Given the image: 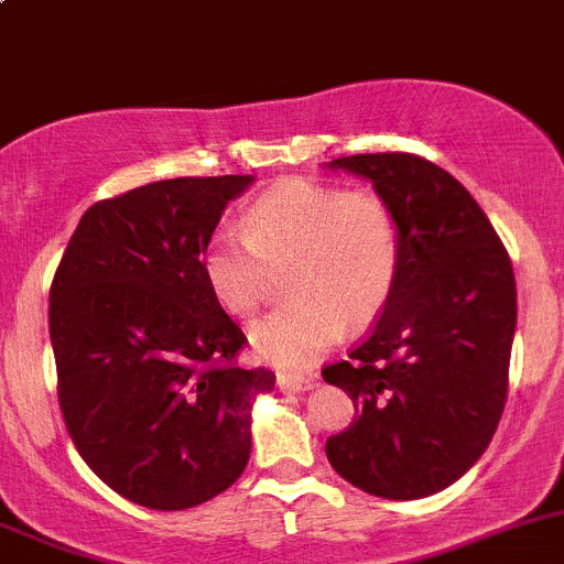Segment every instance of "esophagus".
<instances>
[{
    "label": "esophagus",
    "instance_id": "esophagus-1",
    "mask_svg": "<svg viewBox=\"0 0 564 564\" xmlns=\"http://www.w3.org/2000/svg\"><path fill=\"white\" fill-rule=\"evenodd\" d=\"M316 384L314 377H300V373H278V388L283 392H303Z\"/></svg>",
    "mask_w": 564,
    "mask_h": 564
}]
</instances>
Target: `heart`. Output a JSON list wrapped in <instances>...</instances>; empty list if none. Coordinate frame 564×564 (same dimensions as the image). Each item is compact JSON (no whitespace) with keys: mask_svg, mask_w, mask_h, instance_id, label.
I'll list each match as a JSON object with an SVG mask.
<instances>
[{"mask_svg":"<svg viewBox=\"0 0 564 564\" xmlns=\"http://www.w3.org/2000/svg\"><path fill=\"white\" fill-rule=\"evenodd\" d=\"M401 261V220L388 198L289 176L250 204L242 229L224 224L209 235L202 272L215 303L242 318L264 303L270 270L289 264L294 300L250 327V346L270 366L303 371L344 322L362 327L388 308Z\"/></svg>","mask_w":564,"mask_h":564,"instance_id":"1","label":"heart"}]
</instances>
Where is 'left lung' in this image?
<instances>
[{
	"label": "left lung",
	"mask_w": 564,
	"mask_h": 564,
	"mask_svg": "<svg viewBox=\"0 0 564 564\" xmlns=\"http://www.w3.org/2000/svg\"><path fill=\"white\" fill-rule=\"evenodd\" d=\"M329 169L366 176L392 204L403 261L368 338L322 371L357 412L324 451L366 494L431 497L471 469L502 417L513 264L480 204L436 163L377 152L338 158Z\"/></svg>",
	"instance_id": "obj_1"
}]
</instances>
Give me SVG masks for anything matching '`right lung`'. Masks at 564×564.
I'll list each match as a JSON object with an SVG mask.
<instances>
[{
  "label": "right lung",
  "instance_id": "1",
  "mask_svg": "<svg viewBox=\"0 0 564 564\" xmlns=\"http://www.w3.org/2000/svg\"><path fill=\"white\" fill-rule=\"evenodd\" d=\"M253 176H176L93 204L48 294L56 392L73 445L141 508L218 497L250 458V406L275 388L237 366L246 333L215 303L202 253Z\"/></svg>",
  "mask_w": 564,
  "mask_h": 564
}]
</instances>
